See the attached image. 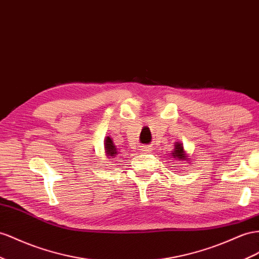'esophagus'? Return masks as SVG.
Instances as JSON below:
<instances>
[{"label":"esophagus","instance_id":"esophagus-1","mask_svg":"<svg viewBox=\"0 0 259 259\" xmlns=\"http://www.w3.org/2000/svg\"><path fill=\"white\" fill-rule=\"evenodd\" d=\"M151 149L152 148L148 145H144L141 147V151H143V152H149V151H151Z\"/></svg>","mask_w":259,"mask_h":259}]
</instances>
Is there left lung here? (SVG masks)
<instances>
[{
	"mask_svg": "<svg viewBox=\"0 0 259 259\" xmlns=\"http://www.w3.org/2000/svg\"><path fill=\"white\" fill-rule=\"evenodd\" d=\"M170 156L173 159L179 160V161H185L186 163H190V159L191 158H188L187 153H186L184 147H183V144H182L181 142H176V143H174V148L171 151V155Z\"/></svg>",
	"mask_w": 259,
	"mask_h": 259,
	"instance_id": "1",
	"label": "left lung"
}]
</instances>
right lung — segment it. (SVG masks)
<instances>
[{"label": "right lung", "mask_w": 259, "mask_h": 259, "mask_svg": "<svg viewBox=\"0 0 259 259\" xmlns=\"http://www.w3.org/2000/svg\"><path fill=\"white\" fill-rule=\"evenodd\" d=\"M103 145H104V151H106V156L108 158L112 159V158H115L117 156L118 151H117V148H116L114 143H113L112 137L107 136L106 138H104Z\"/></svg>", "instance_id": "right-lung-1"}]
</instances>
